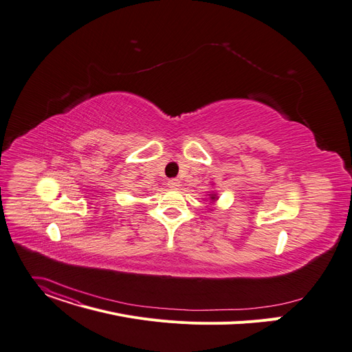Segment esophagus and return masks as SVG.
<instances>
[{
    "label": "esophagus",
    "mask_w": 352,
    "mask_h": 352,
    "mask_svg": "<svg viewBox=\"0 0 352 352\" xmlns=\"http://www.w3.org/2000/svg\"><path fill=\"white\" fill-rule=\"evenodd\" d=\"M168 186H170L171 189H177V188L179 186V181H178L177 178H173V179L168 181Z\"/></svg>",
    "instance_id": "obj_1"
}]
</instances>
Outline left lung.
Here are the masks:
<instances>
[{"label":"left lung","mask_w":352,"mask_h":352,"mask_svg":"<svg viewBox=\"0 0 352 352\" xmlns=\"http://www.w3.org/2000/svg\"><path fill=\"white\" fill-rule=\"evenodd\" d=\"M210 199H214V197H212V198H210Z\"/></svg>","instance_id":"1"}]
</instances>
